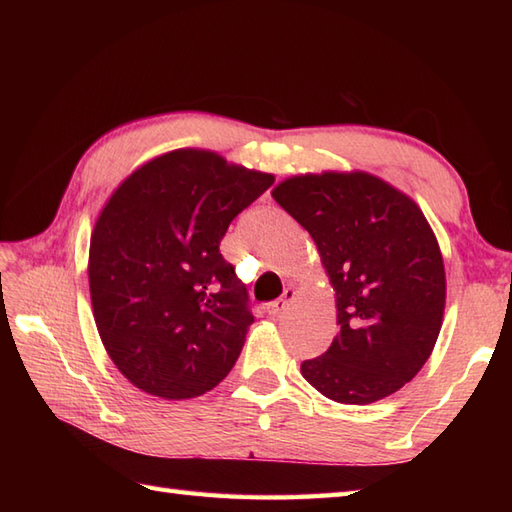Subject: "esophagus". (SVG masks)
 <instances>
[{"label":"esophagus","mask_w":512,"mask_h":512,"mask_svg":"<svg viewBox=\"0 0 512 512\" xmlns=\"http://www.w3.org/2000/svg\"><path fill=\"white\" fill-rule=\"evenodd\" d=\"M297 297V290L295 288H286L284 290V295H281L277 301H273V303H268V314H275V317H277V314H281V312H284L288 306H290V301L292 299H295Z\"/></svg>","instance_id":"34e87169"}]
</instances>
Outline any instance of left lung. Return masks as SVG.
<instances>
[{"instance_id": "obj_1", "label": "left lung", "mask_w": 512, "mask_h": 512, "mask_svg": "<svg viewBox=\"0 0 512 512\" xmlns=\"http://www.w3.org/2000/svg\"><path fill=\"white\" fill-rule=\"evenodd\" d=\"M273 198L306 228L336 299L328 352L301 363L325 398L369 405L416 376L438 341L444 262L409 195L365 171H323L279 182Z\"/></svg>"}]
</instances>
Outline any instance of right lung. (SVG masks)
Here are the masks:
<instances>
[{
    "label": "right lung",
    "instance_id": "add662e5",
    "mask_svg": "<svg viewBox=\"0 0 512 512\" xmlns=\"http://www.w3.org/2000/svg\"><path fill=\"white\" fill-rule=\"evenodd\" d=\"M273 182L215 151L176 149L112 193L94 224L88 275L96 328L129 383L184 400L231 372L255 317L220 242Z\"/></svg>",
    "mask_w": 512,
    "mask_h": 512
}]
</instances>
